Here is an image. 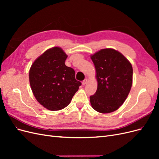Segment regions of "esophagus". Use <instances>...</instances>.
<instances>
[{"label": "esophagus", "mask_w": 159, "mask_h": 159, "mask_svg": "<svg viewBox=\"0 0 159 159\" xmlns=\"http://www.w3.org/2000/svg\"><path fill=\"white\" fill-rule=\"evenodd\" d=\"M87 83H88V79H85V80L82 81V84H83V85H85Z\"/></svg>", "instance_id": "34e87169"}]
</instances>
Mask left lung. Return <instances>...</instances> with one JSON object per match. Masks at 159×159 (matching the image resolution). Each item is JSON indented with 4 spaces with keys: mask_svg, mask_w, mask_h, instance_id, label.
<instances>
[{
    "mask_svg": "<svg viewBox=\"0 0 159 159\" xmlns=\"http://www.w3.org/2000/svg\"><path fill=\"white\" fill-rule=\"evenodd\" d=\"M98 81V89L90 96L93 109L101 113H109L121 106L131 90L133 68L121 53L105 48L91 56Z\"/></svg>",
    "mask_w": 159,
    "mask_h": 159,
    "instance_id": "left-lung-1",
    "label": "left lung"
}]
</instances>
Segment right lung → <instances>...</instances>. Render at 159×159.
<instances>
[{
	"label": "right lung",
	"mask_w": 159,
	"mask_h": 159,
	"mask_svg": "<svg viewBox=\"0 0 159 159\" xmlns=\"http://www.w3.org/2000/svg\"><path fill=\"white\" fill-rule=\"evenodd\" d=\"M67 57L61 48L53 47L36 59L29 71L34 95L50 111L68 106L81 85L75 80L74 70L65 65Z\"/></svg>",
	"instance_id": "1"
}]
</instances>
